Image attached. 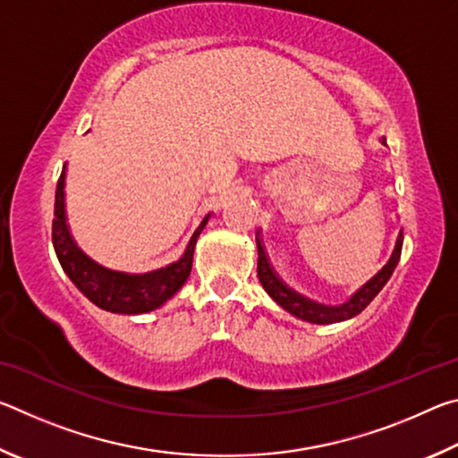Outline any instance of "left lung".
I'll return each mask as SVG.
<instances>
[{
  "mask_svg": "<svg viewBox=\"0 0 458 458\" xmlns=\"http://www.w3.org/2000/svg\"><path fill=\"white\" fill-rule=\"evenodd\" d=\"M402 240H404V234H398L396 240V248H394L392 252V259L387 260V265L379 270V273L371 278L368 284H363L361 289L353 294V297L347 301V303L339 305V307H325L319 303H313V301H309L305 297H301L291 289H286V286L278 281L276 275L273 273V268H270L268 260H267V254H265V248L259 242L257 238V244H259V278L262 286H265V291L273 297L278 305H281L284 311H289L291 315L299 317V319L309 321V323H319V325H329V323H337V321H345V319H352V317L360 315L363 309H366L371 301H374L376 294L384 289V284L387 283V278L392 276L394 268H396L398 260H400V254H402Z\"/></svg>",
  "mask_w": 458,
  "mask_h": 458,
  "instance_id": "left-lung-1",
  "label": "left lung"
}]
</instances>
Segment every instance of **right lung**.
<instances>
[{"label":"right lung","mask_w":458,"mask_h":458,"mask_svg":"<svg viewBox=\"0 0 458 458\" xmlns=\"http://www.w3.org/2000/svg\"><path fill=\"white\" fill-rule=\"evenodd\" d=\"M208 218L210 216H206L199 228L193 232L182 260L147 275L114 273V270L103 268L97 262H92L87 254H82L76 248L74 240L71 238L64 216V172H62L56 188V201H54L52 244L64 273L79 286L84 297L105 311L137 315L153 311L182 289L185 278L191 273L193 246H196V240L199 232L204 230Z\"/></svg>","instance_id":"1"}]
</instances>
